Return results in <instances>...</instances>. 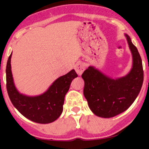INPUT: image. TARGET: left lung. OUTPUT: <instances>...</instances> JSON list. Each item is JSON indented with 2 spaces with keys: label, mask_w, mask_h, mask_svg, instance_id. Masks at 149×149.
<instances>
[{
  "label": "left lung",
  "mask_w": 149,
  "mask_h": 149,
  "mask_svg": "<svg viewBox=\"0 0 149 149\" xmlns=\"http://www.w3.org/2000/svg\"><path fill=\"white\" fill-rule=\"evenodd\" d=\"M11 58L12 53L6 63V89L13 106L24 116L36 123L48 124L56 121L63 113L60 101L62 95L69 89L70 80L77 77L75 71L72 69L65 75L56 78L44 93L29 95L21 93L15 86L12 72Z\"/></svg>",
  "instance_id": "obj_1"
}]
</instances>
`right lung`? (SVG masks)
Wrapping results in <instances>:
<instances>
[{"label": "right lung", "instance_id": "add662e5", "mask_svg": "<svg viewBox=\"0 0 149 149\" xmlns=\"http://www.w3.org/2000/svg\"><path fill=\"white\" fill-rule=\"evenodd\" d=\"M128 44L132 54V67L125 76L113 79L92 65L82 74L84 90L86 89L90 98L88 101L89 109L97 116L111 118L125 112L134 103L141 89L143 82L141 57L131 41Z\"/></svg>", "mask_w": 149, "mask_h": 149}]
</instances>
